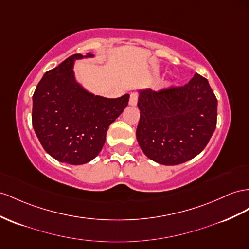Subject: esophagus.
Segmentation results:
<instances>
[{
	"instance_id": "1",
	"label": "esophagus",
	"mask_w": 249,
	"mask_h": 249,
	"mask_svg": "<svg viewBox=\"0 0 249 249\" xmlns=\"http://www.w3.org/2000/svg\"><path fill=\"white\" fill-rule=\"evenodd\" d=\"M137 100H138V96H137V94H135V93H132L131 95H130L129 105H130V106H132V107L136 106V105H137Z\"/></svg>"
}]
</instances>
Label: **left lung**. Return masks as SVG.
Returning a JSON list of instances; mask_svg holds the SVG:
<instances>
[{"instance_id":"8db88e82","label":"left lung","mask_w":249,"mask_h":249,"mask_svg":"<svg viewBox=\"0 0 249 249\" xmlns=\"http://www.w3.org/2000/svg\"><path fill=\"white\" fill-rule=\"evenodd\" d=\"M217 105L207 79L198 73L183 87L138 90L139 146L160 164L177 165L193 159L216 129Z\"/></svg>"}]
</instances>
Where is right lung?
<instances>
[{
  "instance_id": "obj_1",
  "label": "right lung",
  "mask_w": 249,
  "mask_h": 249,
  "mask_svg": "<svg viewBox=\"0 0 249 249\" xmlns=\"http://www.w3.org/2000/svg\"><path fill=\"white\" fill-rule=\"evenodd\" d=\"M74 54L47 71L32 97V125L44 150L59 162L85 164L102 151L109 125L123 113L130 95L107 98L86 90L76 78Z\"/></svg>"
}]
</instances>
